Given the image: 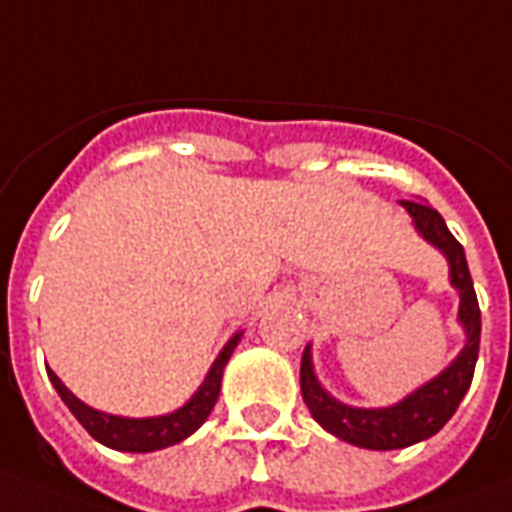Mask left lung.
<instances>
[{
  "label": "left lung",
  "mask_w": 512,
  "mask_h": 512,
  "mask_svg": "<svg viewBox=\"0 0 512 512\" xmlns=\"http://www.w3.org/2000/svg\"><path fill=\"white\" fill-rule=\"evenodd\" d=\"M400 205L413 218L415 231L447 257L450 284L460 294L458 321L465 331V344L460 355L439 376H434L431 381L418 386L415 392L407 394L405 400L389 407H352L331 397L315 376L313 352L307 344L305 355H302V368H299L302 400H305L307 410L328 434L339 436L342 442H350L363 450H402V447L434 436L458 410L460 400L473 381L476 360H479L481 310L463 244L450 234L444 218L431 205L410 202V199H402Z\"/></svg>",
  "instance_id": "left-lung-1"
}]
</instances>
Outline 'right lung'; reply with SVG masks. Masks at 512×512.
<instances>
[{
    "mask_svg": "<svg viewBox=\"0 0 512 512\" xmlns=\"http://www.w3.org/2000/svg\"><path fill=\"white\" fill-rule=\"evenodd\" d=\"M242 334L244 331H239V334L228 339L226 347L215 357L213 368L207 371L202 386L191 394V400H186L173 413L155 415V418H123V415H110L102 413V410H94V407L78 400L76 394L70 392L68 386L57 378V373L52 368H47V373L49 381L57 389V394L62 397V402L68 405L70 413L76 415L78 423L99 444H105V447L118 452H155L184 442L186 436L194 434L207 421V415L213 413L220 394V381H223V368H226V363L234 355L236 344L242 342Z\"/></svg>",
    "mask_w": 512,
    "mask_h": 512,
    "instance_id": "1",
    "label": "right lung"
}]
</instances>
